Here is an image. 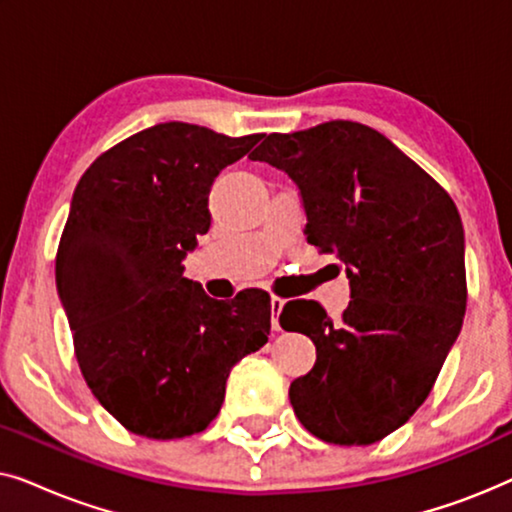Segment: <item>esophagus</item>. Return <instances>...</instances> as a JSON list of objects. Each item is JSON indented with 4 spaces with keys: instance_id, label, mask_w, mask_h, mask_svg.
Here are the masks:
<instances>
[{
    "instance_id": "esophagus-1",
    "label": "esophagus",
    "mask_w": 512,
    "mask_h": 512,
    "mask_svg": "<svg viewBox=\"0 0 512 512\" xmlns=\"http://www.w3.org/2000/svg\"><path fill=\"white\" fill-rule=\"evenodd\" d=\"M284 303L286 300L284 298H279V296H272V300H270V310H272V328H275V331H279V314H282V307H284Z\"/></svg>"
}]
</instances>
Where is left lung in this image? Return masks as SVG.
<instances>
[{"instance_id": "1", "label": "left lung", "mask_w": 512, "mask_h": 512, "mask_svg": "<svg viewBox=\"0 0 512 512\" xmlns=\"http://www.w3.org/2000/svg\"><path fill=\"white\" fill-rule=\"evenodd\" d=\"M296 181L305 235L345 263L352 300L342 319L291 300L284 331L317 347L291 382L293 412L333 445H370L415 415L466 312L464 226L450 195L380 132L354 121L272 132L251 153Z\"/></svg>"}]
</instances>
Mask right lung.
I'll return each instance as SVG.
<instances>
[{"label":"right lung","instance_id":"right-lung-1","mask_svg":"<svg viewBox=\"0 0 512 512\" xmlns=\"http://www.w3.org/2000/svg\"><path fill=\"white\" fill-rule=\"evenodd\" d=\"M256 142L158 123L104 151L76 184L55 282L83 380L137 436L205 431L230 368L268 342V293L214 300L181 263L212 223L214 179Z\"/></svg>","mask_w":512,"mask_h":512}]
</instances>
